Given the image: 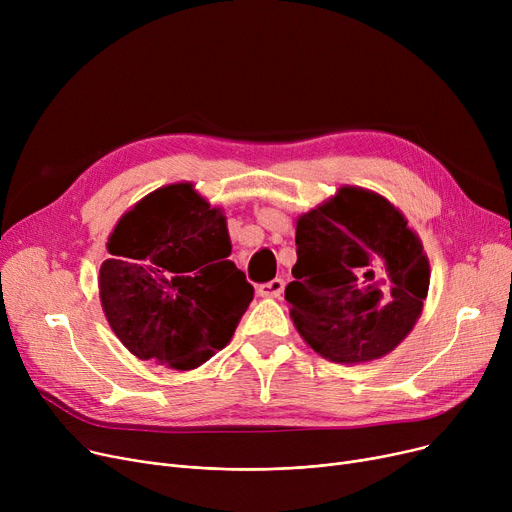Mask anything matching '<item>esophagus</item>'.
Segmentation results:
<instances>
[{
	"label": "esophagus",
	"instance_id": "34e87169",
	"mask_svg": "<svg viewBox=\"0 0 512 512\" xmlns=\"http://www.w3.org/2000/svg\"><path fill=\"white\" fill-rule=\"evenodd\" d=\"M257 292L261 294V297H270V299H278V297H280V294L284 292V280H282V278H274V280H270V282H265V284H259Z\"/></svg>",
	"mask_w": 512,
	"mask_h": 512
}]
</instances>
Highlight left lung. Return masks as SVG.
Wrapping results in <instances>:
<instances>
[{"label": "left lung", "instance_id": "1", "mask_svg": "<svg viewBox=\"0 0 512 512\" xmlns=\"http://www.w3.org/2000/svg\"><path fill=\"white\" fill-rule=\"evenodd\" d=\"M292 276L284 299L305 342L334 363H365L394 351L413 330L429 263L392 203L342 186L299 218Z\"/></svg>", "mask_w": 512, "mask_h": 512}]
</instances>
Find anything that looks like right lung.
<instances>
[{"label": "right lung", "instance_id": "add662e5", "mask_svg": "<svg viewBox=\"0 0 512 512\" xmlns=\"http://www.w3.org/2000/svg\"><path fill=\"white\" fill-rule=\"evenodd\" d=\"M230 249L222 211L188 182L157 188L122 215L99 297L132 355L193 369L230 342L255 292Z\"/></svg>", "mask_w": 512, "mask_h": 512}]
</instances>
